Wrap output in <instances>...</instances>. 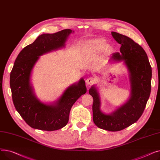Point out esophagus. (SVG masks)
I'll list each match as a JSON object with an SVG mask.
<instances>
[{
  "instance_id": "1",
  "label": "esophagus",
  "mask_w": 160,
  "mask_h": 160,
  "mask_svg": "<svg viewBox=\"0 0 160 160\" xmlns=\"http://www.w3.org/2000/svg\"><path fill=\"white\" fill-rule=\"evenodd\" d=\"M87 85L88 86H91L92 84H93V83H95V79L93 78V77H89L88 78L86 81Z\"/></svg>"
}]
</instances>
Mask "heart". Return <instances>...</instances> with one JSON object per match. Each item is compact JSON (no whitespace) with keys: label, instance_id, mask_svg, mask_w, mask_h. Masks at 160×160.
<instances>
[{"label":"heart","instance_id":"b5f03b06","mask_svg":"<svg viewBox=\"0 0 160 160\" xmlns=\"http://www.w3.org/2000/svg\"><path fill=\"white\" fill-rule=\"evenodd\" d=\"M106 45V41L104 38L88 39L82 43V47L86 49L90 54H95L101 51Z\"/></svg>","mask_w":160,"mask_h":160}]
</instances>
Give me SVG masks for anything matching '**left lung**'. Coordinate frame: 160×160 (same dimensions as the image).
I'll use <instances>...</instances> for the list:
<instances>
[{"label": "left lung", "mask_w": 160, "mask_h": 160, "mask_svg": "<svg viewBox=\"0 0 160 160\" xmlns=\"http://www.w3.org/2000/svg\"><path fill=\"white\" fill-rule=\"evenodd\" d=\"M117 43L121 45L120 52L113 54L109 62H123L128 72L130 96L123 105L111 113L100 110L101 101L97 88L92 86L89 93L93 98V119L100 128L117 132L136 122L142 115L151 90L152 68L144 49L131 38L112 32Z\"/></svg>", "instance_id": "obj_1"}]
</instances>
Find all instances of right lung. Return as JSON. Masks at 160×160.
<instances>
[{
    "label": "right lung",
    "instance_id": "add662e5",
    "mask_svg": "<svg viewBox=\"0 0 160 160\" xmlns=\"http://www.w3.org/2000/svg\"><path fill=\"white\" fill-rule=\"evenodd\" d=\"M73 30L65 29L54 33H43L25 47L17 57L10 73V88L16 110L30 127L53 131L67 124L74 103L87 91L83 78L67 88L56 101L46 104L35 95L30 79L39 56L64 48Z\"/></svg>",
    "mask_w": 160,
    "mask_h": 160
}]
</instances>
